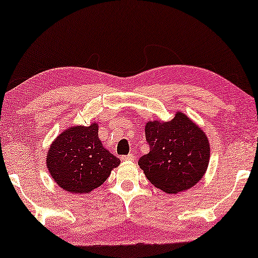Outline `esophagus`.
Listing matches in <instances>:
<instances>
[{
    "label": "esophagus",
    "instance_id": "1",
    "mask_svg": "<svg viewBox=\"0 0 258 258\" xmlns=\"http://www.w3.org/2000/svg\"><path fill=\"white\" fill-rule=\"evenodd\" d=\"M135 158H136V157H135L134 153H129L128 155H123V157H122L121 159L123 160V161H134Z\"/></svg>",
    "mask_w": 258,
    "mask_h": 258
}]
</instances>
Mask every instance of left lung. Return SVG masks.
Here are the masks:
<instances>
[{"instance_id":"8db88e82","label":"left lung","mask_w":258,"mask_h":258,"mask_svg":"<svg viewBox=\"0 0 258 258\" xmlns=\"http://www.w3.org/2000/svg\"><path fill=\"white\" fill-rule=\"evenodd\" d=\"M145 136L150 152L138 164L155 187L176 194L204 177L210 158L208 138L185 114L177 112L168 122H147Z\"/></svg>"}]
</instances>
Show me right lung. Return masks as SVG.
<instances>
[{
  "label": "right lung",
  "instance_id": "right-lung-1",
  "mask_svg": "<svg viewBox=\"0 0 258 258\" xmlns=\"http://www.w3.org/2000/svg\"><path fill=\"white\" fill-rule=\"evenodd\" d=\"M120 164L98 139V125L70 126L59 135L46 154L53 180L71 193H89L104 183Z\"/></svg>",
  "mask_w": 258,
  "mask_h": 258
}]
</instances>
